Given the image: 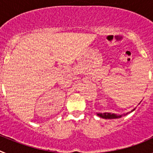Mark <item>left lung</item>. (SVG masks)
<instances>
[{
    "label": "left lung",
    "mask_w": 153,
    "mask_h": 153,
    "mask_svg": "<svg viewBox=\"0 0 153 153\" xmlns=\"http://www.w3.org/2000/svg\"><path fill=\"white\" fill-rule=\"evenodd\" d=\"M134 109H132V111H134ZM130 113V112H129ZM126 113V114H128ZM126 114H123V115H117V114H115V113H97V116L101 118H103V119H109V120H111V119H118V118H121L123 116H126Z\"/></svg>",
    "instance_id": "8db88e82"
}]
</instances>
